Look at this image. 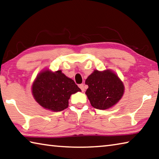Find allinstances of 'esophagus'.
I'll return each instance as SVG.
<instances>
[{
    "label": "esophagus",
    "instance_id": "1",
    "mask_svg": "<svg viewBox=\"0 0 159 159\" xmlns=\"http://www.w3.org/2000/svg\"><path fill=\"white\" fill-rule=\"evenodd\" d=\"M79 88H80V89H81V90L83 91V92H84V91H85V87H84V85H83V84H80V85H79Z\"/></svg>",
    "mask_w": 159,
    "mask_h": 159
}]
</instances>
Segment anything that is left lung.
I'll list each match as a JSON object with an SVG mask.
<instances>
[{"label":"left lung","mask_w":159,"mask_h":159,"mask_svg":"<svg viewBox=\"0 0 159 159\" xmlns=\"http://www.w3.org/2000/svg\"><path fill=\"white\" fill-rule=\"evenodd\" d=\"M88 85L85 94L94 108H111L122 98L125 88L122 80L111 69L94 70L85 80Z\"/></svg>","instance_id":"obj_1"}]
</instances>
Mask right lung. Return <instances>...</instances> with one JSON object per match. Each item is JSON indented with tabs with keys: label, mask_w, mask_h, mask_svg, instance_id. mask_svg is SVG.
I'll use <instances>...</instances> for the list:
<instances>
[{
	"label": "right lung",
	"mask_w": 159,
	"mask_h": 159,
	"mask_svg": "<svg viewBox=\"0 0 159 159\" xmlns=\"http://www.w3.org/2000/svg\"><path fill=\"white\" fill-rule=\"evenodd\" d=\"M31 90L37 103L54 112L67 108L72 94L81 91L74 80L65 76L61 70L53 72L47 69L37 75Z\"/></svg>",
	"instance_id": "right-lung-1"
}]
</instances>
